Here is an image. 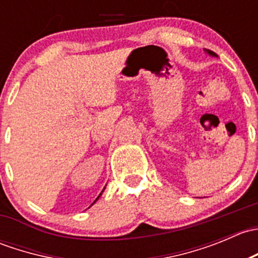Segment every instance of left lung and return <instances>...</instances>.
<instances>
[{"label": "left lung", "mask_w": 258, "mask_h": 258, "mask_svg": "<svg viewBox=\"0 0 258 258\" xmlns=\"http://www.w3.org/2000/svg\"><path fill=\"white\" fill-rule=\"evenodd\" d=\"M207 52H209V53H210V54H215V53H213V52H212V51H209V49H207Z\"/></svg>", "instance_id": "1"}]
</instances>
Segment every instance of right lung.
Listing matches in <instances>:
<instances>
[{
  "mask_svg": "<svg viewBox=\"0 0 258 258\" xmlns=\"http://www.w3.org/2000/svg\"><path fill=\"white\" fill-rule=\"evenodd\" d=\"M100 196H101V195H100ZM100 196H98V197H100ZM98 197H97V199H96V200H98ZM96 202V201H95Z\"/></svg>",
  "mask_w": 258,
  "mask_h": 258,
  "instance_id": "right-lung-1",
  "label": "right lung"
}]
</instances>
